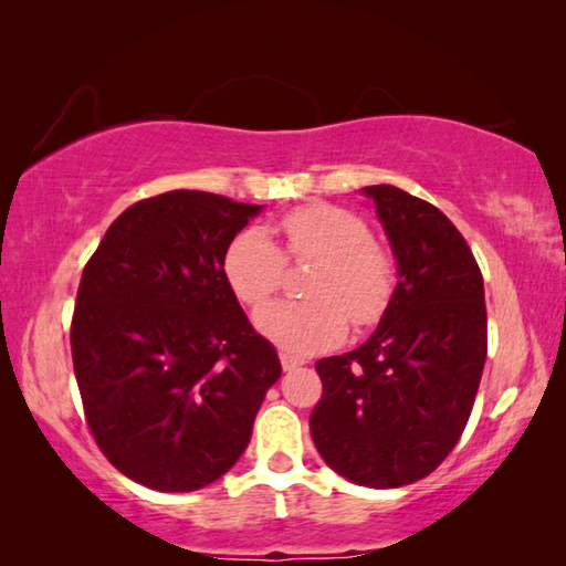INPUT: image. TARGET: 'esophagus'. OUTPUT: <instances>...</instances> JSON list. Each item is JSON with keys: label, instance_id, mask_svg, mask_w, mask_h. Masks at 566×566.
<instances>
[{"label": "esophagus", "instance_id": "obj_1", "mask_svg": "<svg viewBox=\"0 0 566 566\" xmlns=\"http://www.w3.org/2000/svg\"><path fill=\"white\" fill-rule=\"evenodd\" d=\"M280 359H282V367H284L286 371H292V369L302 367V364H304L302 357H294V354H290V352H282Z\"/></svg>", "mask_w": 566, "mask_h": 566}]
</instances>
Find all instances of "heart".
I'll return each mask as SVG.
<instances>
[{"label":"heart","instance_id":"heart-1","mask_svg":"<svg viewBox=\"0 0 566 566\" xmlns=\"http://www.w3.org/2000/svg\"><path fill=\"white\" fill-rule=\"evenodd\" d=\"M286 252L314 260L319 270L306 284L310 302H272L256 312L254 324L276 347L312 354L339 344L350 317L357 329L385 317L395 294V260L375 242L369 224L349 209L306 205L280 222ZM224 276L249 306H260L280 290L284 256L264 229H242L224 252Z\"/></svg>","mask_w":566,"mask_h":566}]
</instances>
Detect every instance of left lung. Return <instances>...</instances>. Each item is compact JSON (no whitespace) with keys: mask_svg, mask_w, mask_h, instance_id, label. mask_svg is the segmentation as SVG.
<instances>
[{"mask_svg":"<svg viewBox=\"0 0 566 566\" xmlns=\"http://www.w3.org/2000/svg\"><path fill=\"white\" fill-rule=\"evenodd\" d=\"M397 260L385 317L361 347L319 359L310 429L334 472L371 490L432 474L462 437L486 359L482 272L459 229L424 199L364 187Z\"/></svg>","mask_w":566,"mask_h":566,"instance_id":"left-lung-1","label":"left lung"}]
</instances>
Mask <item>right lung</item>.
Segmentation results:
<instances>
[{
    "label": "right lung",
    "mask_w": 566,
    "mask_h": 566,
    "mask_svg": "<svg viewBox=\"0 0 566 566\" xmlns=\"http://www.w3.org/2000/svg\"><path fill=\"white\" fill-rule=\"evenodd\" d=\"M262 212L175 189L114 219L84 266L72 361L104 457L157 492H195L237 464L282 364L224 276Z\"/></svg>",
    "instance_id": "add662e5"
}]
</instances>
